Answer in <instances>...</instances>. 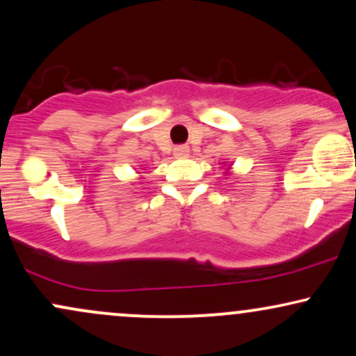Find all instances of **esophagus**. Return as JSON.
<instances>
[{"mask_svg": "<svg viewBox=\"0 0 356 356\" xmlns=\"http://www.w3.org/2000/svg\"><path fill=\"white\" fill-rule=\"evenodd\" d=\"M174 155H175V157H186V155H189V147H187V145H175L174 147Z\"/></svg>", "mask_w": 356, "mask_h": 356, "instance_id": "esophagus-1", "label": "esophagus"}]
</instances>
